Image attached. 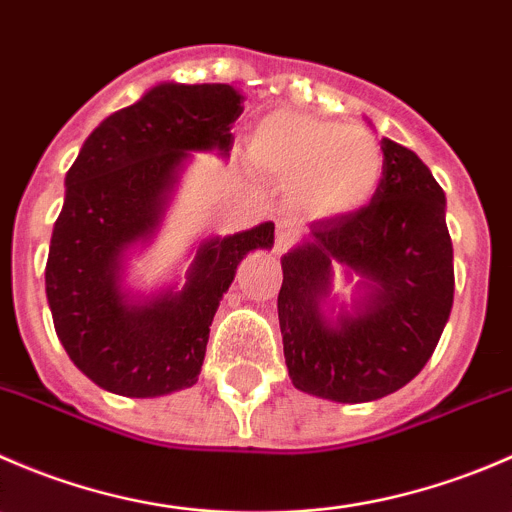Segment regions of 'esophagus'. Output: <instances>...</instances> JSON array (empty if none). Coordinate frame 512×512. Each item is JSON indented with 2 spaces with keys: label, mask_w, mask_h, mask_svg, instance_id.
<instances>
[{
  "label": "esophagus",
  "mask_w": 512,
  "mask_h": 512,
  "mask_svg": "<svg viewBox=\"0 0 512 512\" xmlns=\"http://www.w3.org/2000/svg\"><path fill=\"white\" fill-rule=\"evenodd\" d=\"M294 235H297V232H294V227L289 225L287 220H280V223H277V242H275V250H277V252H285L287 247L294 242Z\"/></svg>",
  "instance_id": "obj_1"
}]
</instances>
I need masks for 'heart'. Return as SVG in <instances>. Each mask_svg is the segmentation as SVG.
Here are the masks:
<instances>
[{
	"label": "heart",
	"instance_id": "obj_1",
	"mask_svg": "<svg viewBox=\"0 0 512 512\" xmlns=\"http://www.w3.org/2000/svg\"><path fill=\"white\" fill-rule=\"evenodd\" d=\"M250 158L265 170L297 213L319 223L359 215L384 183V148L359 126L277 108L250 136Z\"/></svg>",
	"mask_w": 512,
	"mask_h": 512
}]
</instances>
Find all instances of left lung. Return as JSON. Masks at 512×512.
<instances>
[{
  "instance_id": "8db88e82",
  "label": "left lung",
  "mask_w": 512,
  "mask_h": 512,
  "mask_svg": "<svg viewBox=\"0 0 512 512\" xmlns=\"http://www.w3.org/2000/svg\"><path fill=\"white\" fill-rule=\"evenodd\" d=\"M384 183L374 203L337 223H312L282 257L277 297L294 389L366 404L426 366L453 307L446 195L409 148L381 138ZM357 280L352 305L333 294V270Z\"/></svg>"
}]
</instances>
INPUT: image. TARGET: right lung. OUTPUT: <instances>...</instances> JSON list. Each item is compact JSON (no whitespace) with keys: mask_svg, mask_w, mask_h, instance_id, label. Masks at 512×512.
Listing matches in <instances>:
<instances>
[{"mask_svg":"<svg viewBox=\"0 0 512 512\" xmlns=\"http://www.w3.org/2000/svg\"><path fill=\"white\" fill-rule=\"evenodd\" d=\"M242 98L227 84L153 86L103 118L66 173L46 299L69 359L111 394L156 399L190 389L237 265L275 245V223L215 235L198 245L183 287H123L128 252L158 232L190 153L230 158Z\"/></svg>","mask_w":512,"mask_h":512,"instance_id":"right-lung-1","label":"right lung"}]
</instances>
